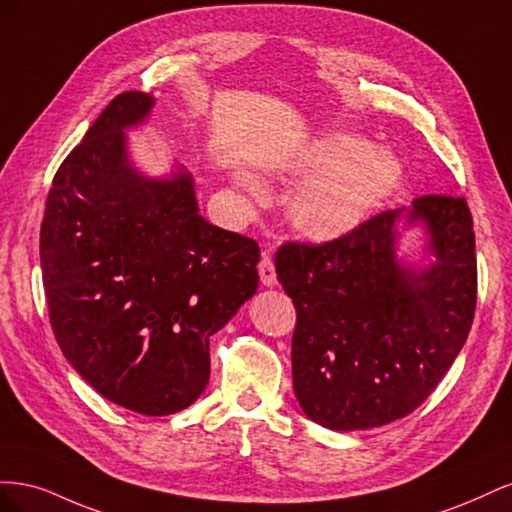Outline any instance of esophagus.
Listing matches in <instances>:
<instances>
[{
    "mask_svg": "<svg viewBox=\"0 0 512 512\" xmlns=\"http://www.w3.org/2000/svg\"><path fill=\"white\" fill-rule=\"evenodd\" d=\"M258 273H260V282L265 286H275L277 284V275H275V265L271 256H262L258 262Z\"/></svg>",
    "mask_w": 512,
    "mask_h": 512,
    "instance_id": "esophagus-1",
    "label": "esophagus"
}]
</instances>
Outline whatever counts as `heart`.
<instances>
[{"label": "heart", "instance_id": "1", "mask_svg": "<svg viewBox=\"0 0 512 512\" xmlns=\"http://www.w3.org/2000/svg\"><path fill=\"white\" fill-rule=\"evenodd\" d=\"M307 181L290 203V222L303 237L324 241L361 226L399 185L401 164L389 149L361 136L335 132L307 149L301 160ZM245 190L262 194L254 175L241 173Z\"/></svg>", "mask_w": 512, "mask_h": 512}]
</instances>
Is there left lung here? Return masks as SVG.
Returning a JSON list of instances; mask_svg holds the SVG:
<instances>
[{
    "mask_svg": "<svg viewBox=\"0 0 512 512\" xmlns=\"http://www.w3.org/2000/svg\"><path fill=\"white\" fill-rule=\"evenodd\" d=\"M428 228L434 262L396 258V222ZM277 280L297 309L292 386L301 410L335 431L414 412L457 359L476 309L472 213L463 196L427 194L333 241L284 243Z\"/></svg>",
    "mask_w": 512,
    "mask_h": 512,
    "instance_id": "obj_1",
    "label": "left lung"
}]
</instances>
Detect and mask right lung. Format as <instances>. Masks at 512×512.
<instances>
[{
    "mask_svg": "<svg viewBox=\"0 0 512 512\" xmlns=\"http://www.w3.org/2000/svg\"><path fill=\"white\" fill-rule=\"evenodd\" d=\"M156 98L111 100L46 198L42 282L57 344L87 384L147 416L181 412L209 382V337L254 297L260 247L198 213L185 168L136 170L126 130Z\"/></svg>",
    "mask_w": 512,
    "mask_h": 512,
    "instance_id": "obj_1",
    "label": "right lung"
}]
</instances>
